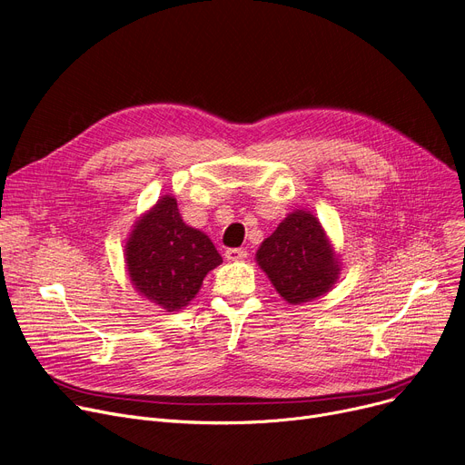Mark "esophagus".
I'll list each match as a JSON object with an SVG mask.
<instances>
[{
	"mask_svg": "<svg viewBox=\"0 0 465 465\" xmlns=\"http://www.w3.org/2000/svg\"><path fill=\"white\" fill-rule=\"evenodd\" d=\"M225 257H227L229 261H242V259L248 257V252L242 250V248H231V250L225 252Z\"/></svg>",
	"mask_w": 465,
	"mask_h": 465,
	"instance_id": "esophagus-1",
	"label": "esophagus"
}]
</instances>
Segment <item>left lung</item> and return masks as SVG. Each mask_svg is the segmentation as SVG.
<instances>
[{"label": "left lung", "instance_id": "1", "mask_svg": "<svg viewBox=\"0 0 465 465\" xmlns=\"http://www.w3.org/2000/svg\"><path fill=\"white\" fill-rule=\"evenodd\" d=\"M261 271L290 304L311 302L333 290L341 257L320 219L304 210L287 213L255 253Z\"/></svg>", "mask_w": 465, "mask_h": 465}]
</instances>
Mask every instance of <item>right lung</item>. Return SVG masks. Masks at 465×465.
I'll return each mask as SVG.
<instances>
[{"mask_svg": "<svg viewBox=\"0 0 465 465\" xmlns=\"http://www.w3.org/2000/svg\"><path fill=\"white\" fill-rule=\"evenodd\" d=\"M130 283L166 312L187 306L223 259L206 232L182 219L178 201L161 196L132 227L124 244Z\"/></svg>", "mask_w": 465, "mask_h": 465, "instance_id": "add662e5", "label": "right lung"}]
</instances>
